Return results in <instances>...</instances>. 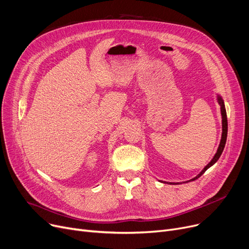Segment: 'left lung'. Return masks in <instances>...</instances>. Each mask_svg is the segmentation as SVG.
I'll return each instance as SVG.
<instances>
[{"mask_svg": "<svg viewBox=\"0 0 249 249\" xmlns=\"http://www.w3.org/2000/svg\"><path fill=\"white\" fill-rule=\"evenodd\" d=\"M217 95V102H218V104L220 105V110H221V116H222V135H221V140H220V144H219V146H218V149H217V151H216V153H215V155L213 156V159L211 160V161L209 162L203 169H202V172L198 175V176H196L195 178H193L192 179H189V180H187V182L188 181H192V180H195V179H197V178H199L206 171L207 169L209 168V167H211L212 165H214L216 162H217V160H219V158L221 156V154H222V152H223V149H224V147H225V144H226V139H227V131H228V123H227V115H226V109H225V105H224V101H223V99H222V97L217 93L216 94ZM160 181H161V180H160ZM162 182V181H161ZM164 182V181H163ZM186 182V181H185ZM169 184H179V182H169Z\"/></svg>", "mask_w": 249, "mask_h": 249, "instance_id": "left-lung-1", "label": "left lung"}]
</instances>
